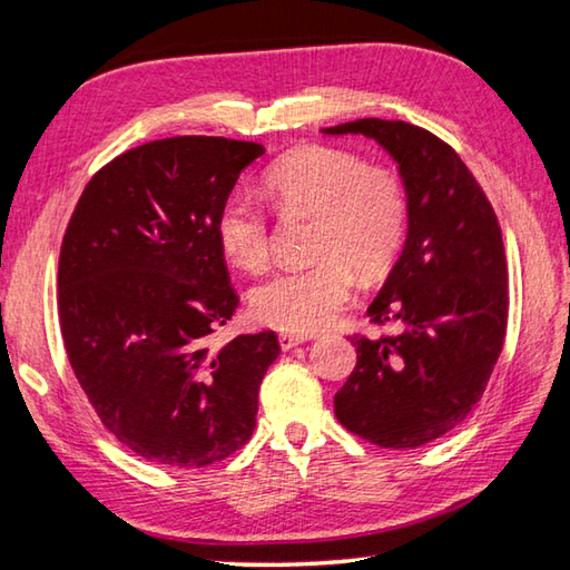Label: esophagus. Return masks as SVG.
I'll return each instance as SVG.
<instances>
[{
    "instance_id": "esophagus-1",
    "label": "esophagus",
    "mask_w": 570,
    "mask_h": 570,
    "mask_svg": "<svg viewBox=\"0 0 570 570\" xmlns=\"http://www.w3.org/2000/svg\"><path fill=\"white\" fill-rule=\"evenodd\" d=\"M277 342H281V346L287 352V350H293V346L305 344L307 336H302V334H287V332H285V334L277 336Z\"/></svg>"
}]
</instances>
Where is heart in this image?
<instances>
[{"label":"heart","instance_id":"b5f03b06","mask_svg":"<svg viewBox=\"0 0 570 570\" xmlns=\"http://www.w3.org/2000/svg\"><path fill=\"white\" fill-rule=\"evenodd\" d=\"M263 187L289 216H312L315 263L283 268L253 289L250 307L268 327L315 334L340 317L362 277L386 273L405 240L409 194L396 174L340 147L309 145L281 157ZM216 240L243 271L268 261V218L248 196L230 194L218 206Z\"/></svg>","mask_w":570,"mask_h":570}]
</instances>
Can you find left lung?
<instances>
[{"instance_id": "1", "label": "left lung", "mask_w": 570, "mask_h": 570, "mask_svg": "<svg viewBox=\"0 0 570 570\" xmlns=\"http://www.w3.org/2000/svg\"><path fill=\"white\" fill-rule=\"evenodd\" d=\"M324 135H366L399 161L409 236L371 322H396L381 340L354 334L356 366L334 413L379 448L411 450L450 433L478 405L507 334L502 228L468 165L443 139L403 120L364 118Z\"/></svg>"}]
</instances>
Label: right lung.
I'll use <instances>...</instances> for the list:
<instances>
[{"label":"right lung","instance_id":"1","mask_svg":"<svg viewBox=\"0 0 570 570\" xmlns=\"http://www.w3.org/2000/svg\"><path fill=\"white\" fill-rule=\"evenodd\" d=\"M258 142L184 135L127 149L92 174L58 258L68 362L102 425L155 464L196 470L248 443L275 332L208 336L238 295L216 214Z\"/></svg>","mask_w":570,"mask_h":570}]
</instances>
